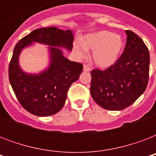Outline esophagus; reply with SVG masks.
<instances>
[{"label":"esophagus","instance_id":"obj_1","mask_svg":"<svg viewBox=\"0 0 156 156\" xmlns=\"http://www.w3.org/2000/svg\"><path fill=\"white\" fill-rule=\"evenodd\" d=\"M90 70V67H89L88 66H87V65H84V66H83V71H85V72H89Z\"/></svg>","mask_w":156,"mask_h":156}]
</instances>
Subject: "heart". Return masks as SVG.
Wrapping results in <instances>:
<instances>
[{"instance_id": "heart-1", "label": "heart", "mask_w": 156, "mask_h": 156, "mask_svg": "<svg viewBox=\"0 0 156 156\" xmlns=\"http://www.w3.org/2000/svg\"><path fill=\"white\" fill-rule=\"evenodd\" d=\"M124 48L123 39L108 30H101L87 35L84 42H77L74 51L83 57L87 50L93 52V61L100 68L107 69L113 66L121 56Z\"/></svg>"}]
</instances>
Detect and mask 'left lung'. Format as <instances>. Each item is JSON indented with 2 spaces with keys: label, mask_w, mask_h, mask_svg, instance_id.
<instances>
[{
  "label": "left lung",
  "mask_w": 156,
  "mask_h": 156,
  "mask_svg": "<svg viewBox=\"0 0 156 156\" xmlns=\"http://www.w3.org/2000/svg\"><path fill=\"white\" fill-rule=\"evenodd\" d=\"M126 44L120 58L104 70L90 73V95L101 108L120 111L133 104L145 91L149 79L150 54L143 40L126 30Z\"/></svg>",
  "instance_id": "obj_1"
}]
</instances>
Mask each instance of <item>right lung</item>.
<instances>
[{"label":"right lung","mask_w":156,"mask_h":156,"mask_svg":"<svg viewBox=\"0 0 156 156\" xmlns=\"http://www.w3.org/2000/svg\"><path fill=\"white\" fill-rule=\"evenodd\" d=\"M73 42L72 30L51 27L33 30L16 44L9 66V78L18 100L30 113L52 116L63 108L69 88L78 80L83 69L82 64L70 61L63 55L61 48L71 51ZM34 42L49 46L50 65L40 73L28 74L19 66V56Z\"/></svg>","instance_id":"add662e5"}]
</instances>
